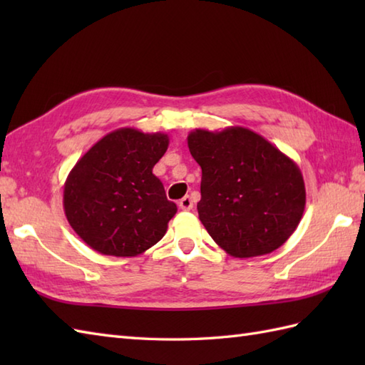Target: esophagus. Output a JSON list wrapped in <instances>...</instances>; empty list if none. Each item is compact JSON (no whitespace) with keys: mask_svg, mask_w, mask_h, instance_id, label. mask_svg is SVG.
<instances>
[{"mask_svg":"<svg viewBox=\"0 0 365 365\" xmlns=\"http://www.w3.org/2000/svg\"><path fill=\"white\" fill-rule=\"evenodd\" d=\"M178 207L182 208V210H191L192 208V199L190 196H185L180 200H178Z\"/></svg>","mask_w":365,"mask_h":365,"instance_id":"obj_1","label":"esophagus"}]
</instances>
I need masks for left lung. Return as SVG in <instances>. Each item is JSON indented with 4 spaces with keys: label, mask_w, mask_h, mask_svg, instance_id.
Listing matches in <instances>:
<instances>
[{
    "label": "left lung",
    "mask_w": 365,
    "mask_h": 365,
    "mask_svg": "<svg viewBox=\"0 0 365 365\" xmlns=\"http://www.w3.org/2000/svg\"><path fill=\"white\" fill-rule=\"evenodd\" d=\"M188 147L202 169L199 220L221 250L257 257L290 238L306 207L297 163L245 127L196 128Z\"/></svg>",
    "instance_id": "left-lung-1"
}]
</instances>
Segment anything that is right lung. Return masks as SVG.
I'll list each match as a JSON object with an SVG mask.
<instances>
[{
    "label": "right lung",
    "mask_w": 365,
    "mask_h": 365,
    "mask_svg": "<svg viewBox=\"0 0 365 365\" xmlns=\"http://www.w3.org/2000/svg\"><path fill=\"white\" fill-rule=\"evenodd\" d=\"M169 145L166 133L125 127L97 141L64 183L67 221L92 250L135 257L165 237L177 205L152 169Z\"/></svg>",
    "instance_id": "add662e5"
}]
</instances>
